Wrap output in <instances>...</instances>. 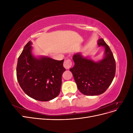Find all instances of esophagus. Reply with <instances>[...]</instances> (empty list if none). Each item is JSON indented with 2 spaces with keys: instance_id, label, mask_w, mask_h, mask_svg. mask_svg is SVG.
Here are the masks:
<instances>
[{
  "instance_id": "34e87169",
  "label": "esophagus",
  "mask_w": 133,
  "mask_h": 133,
  "mask_svg": "<svg viewBox=\"0 0 133 133\" xmlns=\"http://www.w3.org/2000/svg\"><path fill=\"white\" fill-rule=\"evenodd\" d=\"M63 65H64V67L65 68V69H69V68L71 66L72 62L70 59L65 60V61H64V64H63Z\"/></svg>"
}]
</instances>
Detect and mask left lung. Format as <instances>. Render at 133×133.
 Returning a JSON list of instances; mask_svg holds the SVG:
<instances>
[{"mask_svg":"<svg viewBox=\"0 0 133 133\" xmlns=\"http://www.w3.org/2000/svg\"><path fill=\"white\" fill-rule=\"evenodd\" d=\"M98 45L105 48L102 60L95 62L76 53L73 57L75 65L70 69L79 90L85 95L103 94L110 85L115 74V60L109 46L103 39L99 40Z\"/></svg>","mask_w":133,"mask_h":133,"instance_id":"8db88e82","label":"left lung"}]
</instances>
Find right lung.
<instances>
[{
  "instance_id": "obj_1",
  "label": "right lung",
  "mask_w": 133,
  "mask_h": 133,
  "mask_svg": "<svg viewBox=\"0 0 133 133\" xmlns=\"http://www.w3.org/2000/svg\"><path fill=\"white\" fill-rule=\"evenodd\" d=\"M31 42L24 48L18 60L17 77L20 86L30 98L46 102L59 94L62 76L65 71L64 60L49 57L35 58L31 54Z\"/></svg>"
}]
</instances>
